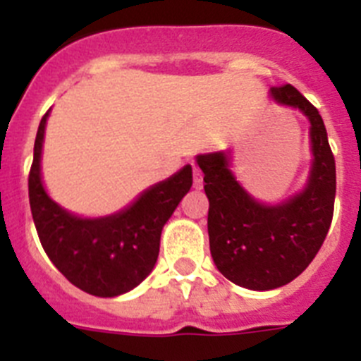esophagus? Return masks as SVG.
Here are the masks:
<instances>
[{"instance_id":"esophagus-1","label":"esophagus","mask_w":361,"mask_h":361,"mask_svg":"<svg viewBox=\"0 0 361 361\" xmlns=\"http://www.w3.org/2000/svg\"><path fill=\"white\" fill-rule=\"evenodd\" d=\"M193 188L195 190L202 188V173H200L199 168H195V166H193Z\"/></svg>"}]
</instances>
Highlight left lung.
I'll list each match as a JSON object with an SVG mask.
<instances>
[{"label": "left lung", "instance_id": "8db88e82", "mask_svg": "<svg viewBox=\"0 0 361 361\" xmlns=\"http://www.w3.org/2000/svg\"><path fill=\"white\" fill-rule=\"evenodd\" d=\"M269 99L309 121L311 168L305 186L275 204L257 200L231 170V149L200 153L209 200V251L216 269L251 291L282 288L312 262L333 220L336 166L318 110L295 86L271 88Z\"/></svg>", "mask_w": 361, "mask_h": 361}]
</instances>
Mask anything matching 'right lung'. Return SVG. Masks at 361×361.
I'll list each match as a JSON object with an SVG mask.
<instances>
[{"label":"right lung","mask_w":361,"mask_h":361,"mask_svg":"<svg viewBox=\"0 0 361 361\" xmlns=\"http://www.w3.org/2000/svg\"><path fill=\"white\" fill-rule=\"evenodd\" d=\"M50 110L41 119L28 175L32 219L41 245L68 282L88 295L111 298L137 288L152 273L161 233L190 191L191 166L146 188L132 204L104 216L68 212L47 193L41 155Z\"/></svg>","instance_id":"obj_1"}]
</instances>
